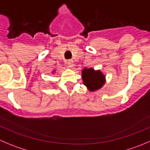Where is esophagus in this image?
<instances>
[{
	"instance_id": "34e87169",
	"label": "esophagus",
	"mask_w": 150,
	"mask_h": 150,
	"mask_svg": "<svg viewBox=\"0 0 150 150\" xmlns=\"http://www.w3.org/2000/svg\"><path fill=\"white\" fill-rule=\"evenodd\" d=\"M73 62H74L73 60L69 59V60H68L67 62V65L69 67H73Z\"/></svg>"
}]
</instances>
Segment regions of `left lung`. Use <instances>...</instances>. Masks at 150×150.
<instances>
[{
  "instance_id": "left-lung-1",
  "label": "left lung",
  "mask_w": 150,
  "mask_h": 150,
  "mask_svg": "<svg viewBox=\"0 0 150 150\" xmlns=\"http://www.w3.org/2000/svg\"><path fill=\"white\" fill-rule=\"evenodd\" d=\"M83 83L88 90L94 92L99 90L106 83L105 75L100 69L95 70L93 68H83L82 69Z\"/></svg>"
}]
</instances>
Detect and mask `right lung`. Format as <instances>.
I'll return each mask as SVG.
<instances>
[{"label": "right lung", "mask_w": 150, "mask_h": 150, "mask_svg": "<svg viewBox=\"0 0 150 150\" xmlns=\"http://www.w3.org/2000/svg\"><path fill=\"white\" fill-rule=\"evenodd\" d=\"M55 72H56L55 69H54V70H53V71H52V74H54V73H55Z\"/></svg>", "instance_id": "1"}]
</instances>
